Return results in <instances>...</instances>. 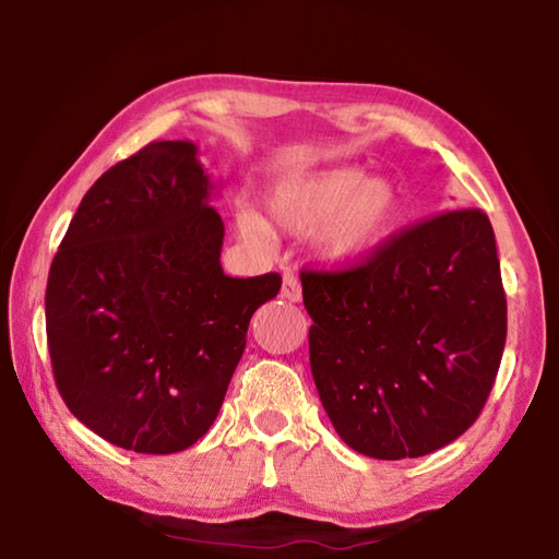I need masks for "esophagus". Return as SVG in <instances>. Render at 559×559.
<instances>
[{
	"label": "esophagus",
	"mask_w": 559,
	"mask_h": 559,
	"mask_svg": "<svg viewBox=\"0 0 559 559\" xmlns=\"http://www.w3.org/2000/svg\"><path fill=\"white\" fill-rule=\"evenodd\" d=\"M281 298H286L290 302H298L302 298V288H300V281L293 276V273H286L283 276V286H281Z\"/></svg>",
	"instance_id": "34e87169"
}]
</instances>
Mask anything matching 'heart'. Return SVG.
<instances>
[{
	"label": "heart",
	"mask_w": 559,
	"mask_h": 559,
	"mask_svg": "<svg viewBox=\"0 0 559 559\" xmlns=\"http://www.w3.org/2000/svg\"><path fill=\"white\" fill-rule=\"evenodd\" d=\"M271 222L288 234L316 231L328 263H353L374 251L402 216V192L390 177H367L359 167H330L276 185L266 197ZM241 239L271 246L273 231L253 212L236 216Z\"/></svg>",
	"instance_id": "1"
}]
</instances>
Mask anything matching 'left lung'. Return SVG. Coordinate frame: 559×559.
Returning a JSON list of instances; mask_svg holds the SVG:
<instances>
[{
  "mask_svg": "<svg viewBox=\"0 0 559 559\" xmlns=\"http://www.w3.org/2000/svg\"><path fill=\"white\" fill-rule=\"evenodd\" d=\"M310 370L349 449L427 456L459 439L496 382L508 308L496 234L453 210L384 241L347 271H302Z\"/></svg>",
  "mask_w": 559,
  "mask_h": 559,
  "instance_id": "left-lung-1",
  "label": "left lung"
}]
</instances>
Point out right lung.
Here are the masks:
<instances>
[{
  "label": "right lung",
  "instance_id": "obj_1",
  "mask_svg": "<svg viewBox=\"0 0 559 559\" xmlns=\"http://www.w3.org/2000/svg\"><path fill=\"white\" fill-rule=\"evenodd\" d=\"M214 189L194 143H150L88 189L53 257L56 386L75 419L120 449L177 453L202 439L251 316L281 290L278 273H224Z\"/></svg>",
  "mask_w": 559,
  "mask_h": 559
}]
</instances>
